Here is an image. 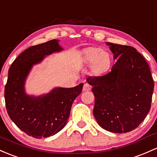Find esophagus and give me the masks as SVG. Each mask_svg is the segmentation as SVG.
I'll return each instance as SVG.
<instances>
[{
	"instance_id": "esophagus-1",
	"label": "esophagus",
	"mask_w": 157,
	"mask_h": 157,
	"mask_svg": "<svg viewBox=\"0 0 157 157\" xmlns=\"http://www.w3.org/2000/svg\"><path fill=\"white\" fill-rule=\"evenodd\" d=\"M83 91H89L91 89V86L88 83H85L83 86Z\"/></svg>"
}]
</instances>
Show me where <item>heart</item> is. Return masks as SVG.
<instances>
[{"instance_id":"1","label":"heart","mask_w":157,"mask_h":157,"mask_svg":"<svg viewBox=\"0 0 157 157\" xmlns=\"http://www.w3.org/2000/svg\"><path fill=\"white\" fill-rule=\"evenodd\" d=\"M84 61L88 65L93 64V70L101 74L109 69L112 59L109 53L103 52L100 48H92L86 52Z\"/></svg>"}]
</instances>
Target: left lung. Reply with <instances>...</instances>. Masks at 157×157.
Here are the masks:
<instances>
[{"mask_svg": "<svg viewBox=\"0 0 157 157\" xmlns=\"http://www.w3.org/2000/svg\"><path fill=\"white\" fill-rule=\"evenodd\" d=\"M117 59L111 71L89 77L94 94L93 114L107 131H132L144 121L151 109L154 82L142 55L130 46L106 42Z\"/></svg>", "mask_w": 157, "mask_h": 157, "instance_id": "8db88e82", "label": "left lung"}]
</instances>
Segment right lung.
<instances>
[{
  "mask_svg": "<svg viewBox=\"0 0 157 157\" xmlns=\"http://www.w3.org/2000/svg\"><path fill=\"white\" fill-rule=\"evenodd\" d=\"M59 42L53 39L27 48L9 69L4 91L6 111L18 128L36 139L55 135L65 126L72 104L83 86L80 83L72 88L55 87L39 96L26 92V80L33 67L47 56L63 51Z\"/></svg>",
  "mask_w": 157,
  "mask_h": 157,
  "instance_id": "right-lung-1",
  "label": "right lung"
}]
</instances>
